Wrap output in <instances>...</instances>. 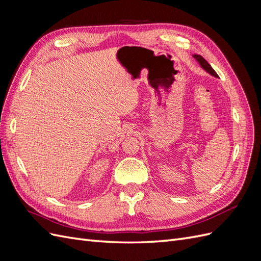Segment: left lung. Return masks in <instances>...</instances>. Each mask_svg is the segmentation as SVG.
<instances>
[{"label": "left lung", "mask_w": 261, "mask_h": 261, "mask_svg": "<svg viewBox=\"0 0 261 261\" xmlns=\"http://www.w3.org/2000/svg\"><path fill=\"white\" fill-rule=\"evenodd\" d=\"M193 57L196 59V61L197 62H198L199 63V65L204 69V70H206V72H208L210 75H212V76H215V77H219L218 76V74L216 73V70L215 69H213L211 66H210V64H209V63L206 61V60H204L202 57H201V55H198V54H194L193 55Z\"/></svg>", "instance_id": "8db88e82"}]
</instances>
